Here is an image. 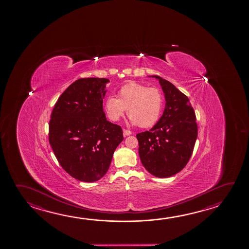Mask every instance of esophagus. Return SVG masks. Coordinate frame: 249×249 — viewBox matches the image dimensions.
<instances>
[{
	"instance_id": "esophagus-1",
	"label": "esophagus",
	"mask_w": 249,
	"mask_h": 249,
	"mask_svg": "<svg viewBox=\"0 0 249 249\" xmlns=\"http://www.w3.org/2000/svg\"><path fill=\"white\" fill-rule=\"evenodd\" d=\"M132 135V132H131V131L123 129V135H124V136H127V135Z\"/></svg>"
}]
</instances>
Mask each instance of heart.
<instances>
[{
	"instance_id": "1",
	"label": "heart",
	"mask_w": 249,
	"mask_h": 249,
	"mask_svg": "<svg viewBox=\"0 0 249 249\" xmlns=\"http://www.w3.org/2000/svg\"><path fill=\"white\" fill-rule=\"evenodd\" d=\"M162 106L163 97L157 88L129 82L119 89L117 98H107L104 108L107 117L114 123L118 122L126 110L132 125L147 128L157 123Z\"/></svg>"
}]
</instances>
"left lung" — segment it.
Masks as SVG:
<instances>
[{
    "label": "left lung",
    "mask_w": 249,
    "mask_h": 249,
    "mask_svg": "<svg viewBox=\"0 0 249 249\" xmlns=\"http://www.w3.org/2000/svg\"><path fill=\"white\" fill-rule=\"evenodd\" d=\"M165 97V108L149 131L136 135L139 156L144 168L161 178L183 170L192 157L197 136L196 115L186 95L159 76Z\"/></svg>",
    "instance_id": "1"
}]
</instances>
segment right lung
<instances>
[{"label":"right lung","mask_w":249,"mask_h":249,"mask_svg":"<svg viewBox=\"0 0 249 249\" xmlns=\"http://www.w3.org/2000/svg\"><path fill=\"white\" fill-rule=\"evenodd\" d=\"M105 78L79 79L58 98L49 123V142L62 168L75 179L95 182L109 169L123 129L106 118Z\"/></svg>","instance_id":"obj_1"}]
</instances>
